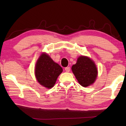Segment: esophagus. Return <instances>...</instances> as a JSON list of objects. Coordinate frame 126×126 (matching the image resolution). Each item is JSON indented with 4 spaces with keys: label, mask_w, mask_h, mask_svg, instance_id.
<instances>
[{
    "label": "esophagus",
    "mask_w": 126,
    "mask_h": 126,
    "mask_svg": "<svg viewBox=\"0 0 126 126\" xmlns=\"http://www.w3.org/2000/svg\"><path fill=\"white\" fill-rule=\"evenodd\" d=\"M70 67H65V71L67 72H69L70 71Z\"/></svg>",
    "instance_id": "obj_1"
}]
</instances>
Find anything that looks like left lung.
I'll return each instance as SVG.
<instances>
[{"label":"left lung","instance_id":"obj_1","mask_svg":"<svg viewBox=\"0 0 126 126\" xmlns=\"http://www.w3.org/2000/svg\"><path fill=\"white\" fill-rule=\"evenodd\" d=\"M72 70L81 86L86 87L93 84L97 76V69L92 60L87 57L80 56Z\"/></svg>","mask_w":126,"mask_h":126}]
</instances>
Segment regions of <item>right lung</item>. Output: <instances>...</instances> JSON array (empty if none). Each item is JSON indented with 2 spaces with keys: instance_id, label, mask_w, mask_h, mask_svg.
<instances>
[{
  "instance_id": "obj_1",
  "label": "right lung",
  "mask_w": 126,
  "mask_h": 126,
  "mask_svg": "<svg viewBox=\"0 0 126 126\" xmlns=\"http://www.w3.org/2000/svg\"><path fill=\"white\" fill-rule=\"evenodd\" d=\"M62 71V68L58 64L55 63L48 54L43 53L36 63L35 75L40 84L51 88Z\"/></svg>"
}]
</instances>
